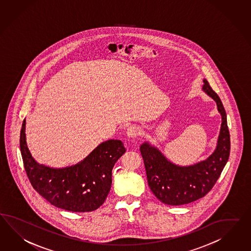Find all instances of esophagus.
<instances>
[{"label": "esophagus", "mask_w": 251, "mask_h": 251, "mask_svg": "<svg viewBox=\"0 0 251 251\" xmlns=\"http://www.w3.org/2000/svg\"><path fill=\"white\" fill-rule=\"evenodd\" d=\"M126 133H127V135H128V137H130V138H136L137 136L141 135V128H140L139 126H136V125L129 126V127L127 128V131H126Z\"/></svg>", "instance_id": "esophagus-1"}]
</instances>
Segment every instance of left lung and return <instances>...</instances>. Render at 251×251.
<instances>
[{
	"label": "left lung",
	"instance_id": "obj_1",
	"mask_svg": "<svg viewBox=\"0 0 251 251\" xmlns=\"http://www.w3.org/2000/svg\"><path fill=\"white\" fill-rule=\"evenodd\" d=\"M203 83L202 91L214 100L221 115L220 134L212 154L193 165L179 166L171 162L148 141L140 147L148 184L157 199L167 205L188 204L206 195L217 182L229 157L230 137L226 111L208 80L204 79Z\"/></svg>",
	"mask_w": 251,
	"mask_h": 251
}]
</instances>
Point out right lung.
Here are the masks:
<instances>
[{
    "mask_svg": "<svg viewBox=\"0 0 251 251\" xmlns=\"http://www.w3.org/2000/svg\"><path fill=\"white\" fill-rule=\"evenodd\" d=\"M25 125V120L20 148L25 171L37 192L51 205L69 211L89 212L100 208L110 192L114 164L126 151L122 141L101 142L75 165L50 168L38 163L31 156Z\"/></svg>",
    "mask_w": 251,
    "mask_h": 251,
    "instance_id": "obj_1",
    "label": "right lung"
}]
</instances>
